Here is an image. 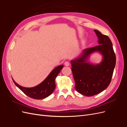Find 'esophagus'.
Segmentation results:
<instances>
[{
  "label": "esophagus",
  "instance_id": "esophagus-1",
  "mask_svg": "<svg viewBox=\"0 0 127 127\" xmlns=\"http://www.w3.org/2000/svg\"><path fill=\"white\" fill-rule=\"evenodd\" d=\"M64 65L66 66H69L70 65V63H69V61H65V62H64Z\"/></svg>",
  "mask_w": 127,
  "mask_h": 127
}]
</instances>
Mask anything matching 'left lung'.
Returning a JSON list of instances; mask_svg holds the SVG:
<instances>
[{
    "label": "left lung",
    "instance_id": "obj_1",
    "mask_svg": "<svg viewBox=\"0 0 127 127\" xmlns=\"http://www.w3.org/2000/svg\"><path fill=\"white\" fill-rule=\"evenodd\" d=\"M94 31L98 37L99 45L85 49L79 58L71 61L75 89L86 96L100 93L109 86L116 63V55L110 38L97 30ZM95 51L103 55L102 62L96 65L87 63L88 56Z\"/></svg>",
    "mask_w": 127,
    "mask_h": 127
}]
</instances>
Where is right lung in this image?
<instances>
[{
	"mask_svg": "<svg viewBox=\"0 0 127 127\" xmlns=\"http://www.w3.org/2000/svg\"><path fill=\"white\" fill-rule=\"evenodd\" d=\"M64 65H60L53 69L46 79L37 86L26 88L19 85L13 79L15 85L29 97L34 99H43L51 95L56 88L55 79L62 69Z\"/></svg>",
	"mask_w": 127,
	"mask_h": 127,
	"instance_id": "1",
	"label": "right lung"
}]
</instances>
